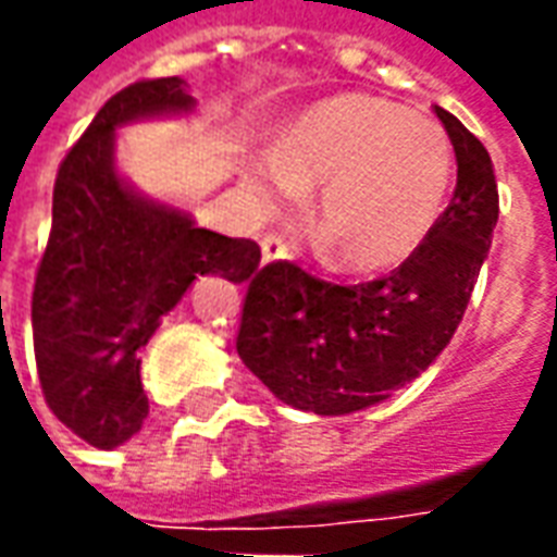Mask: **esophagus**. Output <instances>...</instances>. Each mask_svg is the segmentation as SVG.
Masks as SVG:
<instances>
[{"label": "esophagus", "instance_id": "obj_1", "mask_svg": "<svg viewBox=\"0 0 557 557\" xmlns=\"http://www.w3.org/2000/svg\"><path fill=\"white\" fill-rule=\"evenodd\" d=\"M259 247H262V262H277V259H286L289 256V250H286V244H283V238H277V235H265L262 242H259Z\"/></svg>", "mask_w": 557, "mask_h": 557}]
</instances>
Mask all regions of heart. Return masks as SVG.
I'll return each instance as SVG.
<instances>
[{"mask_svg":"<svg viewBox=\"0 0 557 557\" xmlns=\"http://www.w3.org/2000/svg\"><path fill=\"white\" fill-rule=\"evenodd\" d=\"M454 148L438 122L373 95H337L301 113L259 158L247 190L265 211L301 206L315 187L310 230L331 265L373 274L426 244L447 206Z\"/></svg>","mask_w":557,"mask_h":557,"instance_id":"b5f03b06","label":"heart"}]
</instances>
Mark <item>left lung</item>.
<instances>
[{
  "label": "left lung",
  "mask_w": 557,
  "mask_h": 557,
  "mask_svg": "<svg viewBox=\"0 0 557 557\" xmlns=\"http://www.w3.org/2000/svg\"><path fill=\"white\" fill-rule=\"evenodd\" d=\"M456 154V190L426 244L391 277L337 286L295 262L247 280L238 355L292 409L337 418L385 403L444 351L466 315L498 223L490 151L435 107Z\"/></svg>",
  "instance_id": "obj_1"
}]
</instances>
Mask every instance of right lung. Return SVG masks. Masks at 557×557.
<instances>
[{"label":"right lung","mask_w":557,"mask_h":557,"mask_svg":"<svg viewBox=\"0 0 557 557\" xmlns=\"http://www.w3.org/2000/svg\"><path fill=\"white\" fill-rule=\"evenodd\" d=\"M182 77L127 86L65 154L53 187V230L32 292V337L44 399L83 442L113 450L143 430L148 397L139 349L196 277L244 283L259 244L199 230L190 211L131 184L115 131L190 115Z\"/></svg>","instance_id":"obj_1"}]
</instances>
